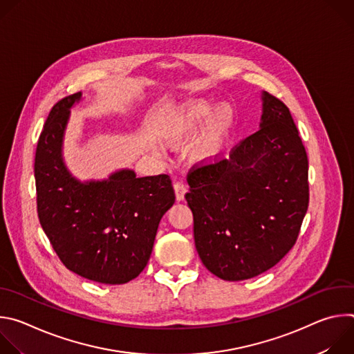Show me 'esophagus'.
I'll return each mask as SVG.
<instances>
[{
    "label": "esophagus",
    "mask_w": 354,
    "mask_h": 354,
    "mask_svg": "<svg viewBox=\"0 0 354 354\" xmlns=\"http://www.w3.org/2000/svg\"><path fill=\"white\" fill-rule=\"evenodd\" d=\"M174 189H175V194H176V200H183L185 198V193H186V189H187V186H186V183L185 182H182V180H176L175 183H174Z\"/></svg>",
    "instance_id": "1"
}]
</instances>
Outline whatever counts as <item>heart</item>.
<instances>
[{
    "mask_svg": "<svg viewBox=\"0 0 354 354\" xmlns=\"http://www.w3.org/2000/svg\"><path fill=\"white\" fill-rule=\"evenodd\" d=\"M213 104L206 99H197L187 104L175 115L167 129L165 138L172 144H179L189 138L194 130L212 113L206 130L192 148V157L197 161L210 160L220 153L224 140L232 124V111L228 105H218L213 112Z\"/></svg>",
    "mask_w": 354,
    "mask_h": 354,
    "instance_id": "obj_1",
    "label": "heart"
}]
</instances>
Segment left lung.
Returning a JSON list of instances; mask_svg holds the SVG:
<instances>
[{"mask_svg":"<svg viewBox=\"0 0 354 354\" xmlns=\"http://www.w3.org/2000/svg\"><path fill=\"white\" fill-rule=\"evenodd\" d=\"M187 183L194 245L213 274L239 281L277 265L310 203L307 151L288 108L265 92L261 129L227 158L193 165Z\"/></svg>","mask_w":354,"mask_h":354,"instance_id":"8db88e82","label":"left lung"}]
</instances>
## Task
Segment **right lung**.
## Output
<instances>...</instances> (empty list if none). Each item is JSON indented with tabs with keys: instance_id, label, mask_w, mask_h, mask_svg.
Segmentation results:
<instances>
[{
	"instance_id": "1",
	"label": "right lung",
	"mask_w": 354,
	"mask_h": 354,
	"mask_svg": "<svg viewBox=\"0 0 354 354\" xmlns=\"http://www.w3.org/2000/svg\"><path fill=\"white\" fill-rule=\"evenodd\" d=\"M81 92L50 111L35 156L40 225L63 265L92 281L124 284L147 266L158 224L175 203L169 175L136 178L119 171L81 183L66 169L62 142L70 108Z\"/></svg>"
}]
</instances>
